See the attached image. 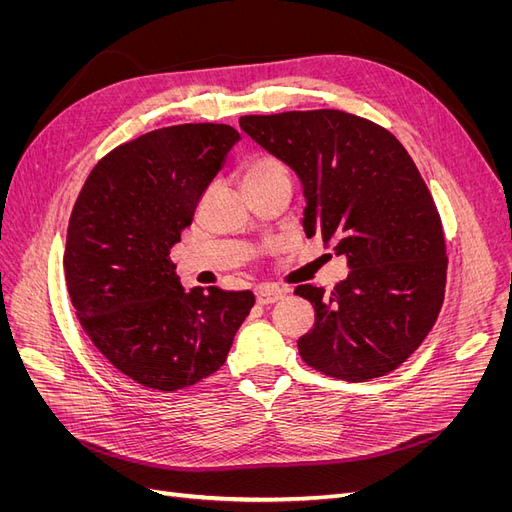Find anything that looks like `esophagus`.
<instances>
[{"label": "esophagus", "mask_w": 512, "mask_h": 512, "mask_svg": "<svg viewBox=\"0 0 512 512\" xmlns=\"http://www.w3.org/2000/svg\"><path fill=\"white\" fill-rule=\"evenodd\" d=\"M282 290L280 288H273V286H258L256 288V301L258 305H269L282 299Z\"/></svg>", "instance_id": "34e87169"}]
</instances>
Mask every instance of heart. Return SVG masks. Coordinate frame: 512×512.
<instances>
[{
	"label": "heart",
	"instance_id": "b5f03b06",
	"mask_svg": "<svg viewBox=\"0 0 512 512\" xmlns=\"http://www.w3.org/2000/svg\"><path fill=\"white\" fill-rule=\"evenodd\" d=\"M243 188H256L273 181H290L288 166L273 156H256L241 166Z\"/></svg>",
	"mask_w": 512,
	"mask_h": 512
}]
</instances>
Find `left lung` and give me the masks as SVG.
Here are the masks:
<instances>
[{
	"mask_svg": "<svg viewBox=\"0 0 512 512\" xmlns=\"http://www.w3.org/2000/svg\"><path fill=\"white\" fill-rule=\"evenodd\" d=\"M239 126L297 173L305 235L348 260L331 292L294 290L316 312L301 359L346 382L397 369L440 314L448 265L440 213L408 151L378 123L333 108L245 115Z\"/></svg>",
	"mask_w": 512,
	"mask_h": 512,
	"instance_id": "obj_1",
	"label": "left lung"
}]
</instances>
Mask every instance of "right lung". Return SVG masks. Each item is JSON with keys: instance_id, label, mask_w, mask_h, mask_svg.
Instances as JSON below:
<instances>
[{"instance_id": "add662e5", "label": "right lung", "mask_w": 512, "mask_h": 512, "mask_svg": "<svg viewBox=\"0 0 512 512\" xmlns=\"http://www.w3.org/2000/svg\"><path fill=\"white\" fill-rule=\"evenodd\" d=\"M239 138L224 123L147 132L104 156L74 203L64 269L76 316L104 359L147 389L215 374L254 305L250 290L185 292L170 260Z\"/></svg>"}]
</instances>
